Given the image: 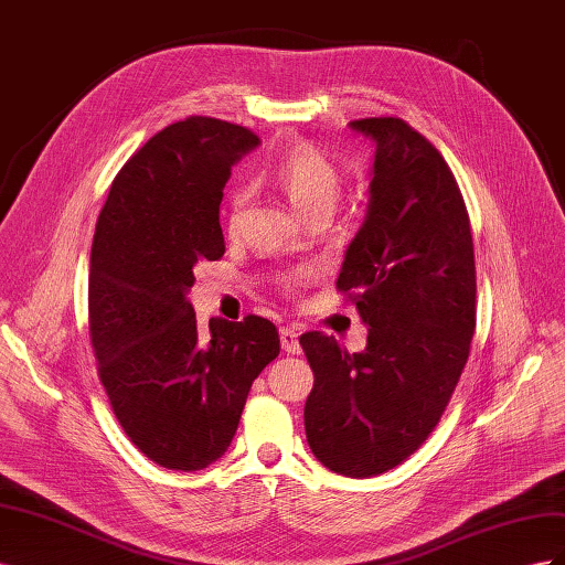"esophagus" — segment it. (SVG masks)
<instances>
[{"instance_id":"obj_1","label":"esophagus","mask_w":565,"mask_h":565,"mask_svg":"<svg viewBox=\"0 0 565 565\" xmlns=\"http://www.w3.org/2000/svg\"><path fill=\"white\" fill-rule=\"evenodd\" d=\"M280 344H282V351H287V353H301L299 330H295V328H280Z\"/></svg>"}]
</instances>
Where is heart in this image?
Here are the masks:
<instances>
[{
    "mask_svg": "<svg viewBox=\"0 0 565 565\" xmlns=\"http://www.w3.org/2000/svg\"><path fill=\"white\" fill-rule=\"evenodd\" d=\"M268 181L280 188V193L303 218L318 214L330 216L337 207L341 191V177L337 167L311 143H295L292 148H287L280 160L268 169ZM245 200V188H235L231 193V228H235L237 221H241Z\"/></svg>",
    "mask_w": 565,
    "mask_h": 565,
    "instance_id": "heart-1",
    "label": "heart"
}]
</instances>
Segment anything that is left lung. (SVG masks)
<instances>
[{"label": "left lung", "instance_id": "8db88e82", "mask_svg": "<svg viewBox=\"0 0 565 565\" xmlns=\"http://www.w3.org/2000/svg\"><path fill=\"white\" fill-rule=\"evenodd\" d=\"M374 143L370 202L337 287L353 292L367 347L301 334L316 374L303 426L322 467L370 478L398 467L436 429L476 328L469 214L440 152L398 117L349 122Z\"/></svg>", "mask_w": 565, "mask_h": 565}]
</instances>
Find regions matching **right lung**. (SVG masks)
Segmentation results:
<instances>
[{
    "mask_svg": "<svg viewBox=\"0 0 565 565\" xmlns=\"http://www.w3.org/2000/svg\"><path fill=\"white\" fill-rule=\"evenodd\" d=\"M259 139L214 117L158 131L119 169L96 221L89 334L113 413L150 461L198 471L224 455L247 393L276 361V324L212 318L188 292L198 262L224 256L218 207L231 167Z\"/></svg>",
    "mask_w": 565,
    "mask_h": 565,
    "instance_id": "right-lung-1",
    "label": "right lung"
}]
</instances>
